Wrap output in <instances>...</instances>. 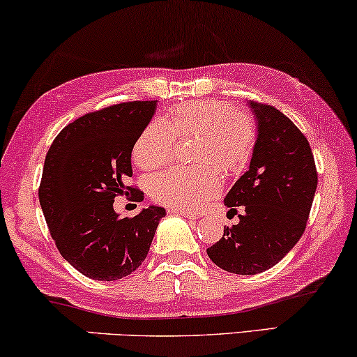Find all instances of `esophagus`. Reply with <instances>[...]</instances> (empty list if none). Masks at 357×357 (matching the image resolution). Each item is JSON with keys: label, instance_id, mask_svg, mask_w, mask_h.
Here are the masks:
<instances>
[{"label": "esophagus", "instance_id": "34e87169", "mask_svg": "<svg viewBox=\"0 0 357 357\" xmlns=\"http://www.w3.org/2000/svg\"><path fill=\"white\" fill-rule=\"evenodd\" d=\"M169 213L178 214V216H183V218H188V219H198V214L197 213L183 211V209H169Z\"/></svg>", "mask_w": 357, "mask_h": 357}]
</instances>
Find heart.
<instances>
[{
    "label": "heart",
    "instance_id": "obj_1",
    "mask_svg": "<svg viewBox=\"0 0 357 357\" xmlns=\"http://www.w3.org/2000/svg\"><path fill=\"white\" fill-rule=\"evenodd\" d=\"M177 139H197L195 169H170L154 175L148 190L155 203L172 209L197 211L221 190L224 175L241 172L257 143V126L247 112L224 100H187L167 112L165 123L151 120L133 146V159L141 169L154 170L169 164Z\"/></svg>",
    "mask_w": 357,
    "mask_h": 357
}]
</instances>
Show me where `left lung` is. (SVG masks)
Wrapping results in <instances>:
<instances>
[{"label":"left lung","mask_w":357,"mask_h":357,"mask_svg":"<svg viewBox=\"0 0 357 357\" xmlns=\"http://www.w3.org/2000/svg\"><path fill=\"white\" fill-rule=\"evenodd\" d=\"M258 119V138L250 169L224 198L238 224L224 226L208 257L222 270L257 275L280 263L305 231L317 183V167L309 141L276 109L252 100Z\"/></svg>","instance_id":"8db88e82"}]
</instances>
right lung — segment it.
Here are the masks:
<instances>
[{"label":"right lung","instance_id":"1","mask_svg":"<svg viewBox=\"0 0 357 357\" xmlns=\"http://www.w3.org/2000/svg\"><path fill=\"white\" fill-rule=\"evenodd\" d=\"M154 110L155 100H135L89 112L65 126L47 153L38 202L48 231L61 257L91 280L131 275L165 216L159 206L123 219L114 211L116 197L144 199L126 180L131 151Z\"/></svg>","mask_w":357,"mask_h":357}]
</instances>
